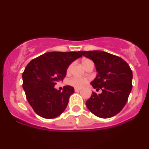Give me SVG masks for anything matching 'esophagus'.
Wrapping results in <instances>:
<instances>
[{"label":"esophagus","mask_w":149,"mask_h":149,"mask_svg":"<svg viewBox=\"0 0 149 149\" xmlns=\"http://www.w3.org/2000/svg\"><path fill=\"white\" fill-rule=\"evenodd\" d=\"M80 90V88H75V92H79Z\"/></svg>","instance_id":"1"}]
</instances>
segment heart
<instances>
[{
	"label": "heart",
	"mask_w": 149,
	"mask_h": 149,
	"mask_svg": "<svg viewBox=\"0 0 149 149\" xmlns=\"http://www.w3.org/2000/svg\"><path fill=\"white\" fill-rule=\"evenodd\" d=\"M90 62H92V61L91 60H90V59H84V60L83 61V66H84V67L87 64ZM71 66H72V64H70L69 67L67 68V70H66L67 73H69L70 71H71ZM88 79L86 78L73 77V78H71V79H69V84L70 85H71V86L75 87V88H83V86H85V85L88 83Z\"/></svg>",
	"instance_id": "heart-1"
}]
</instances>
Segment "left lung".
Listing matches in <instances>:
<instances>
[{
  "instance_id": "8db88e82",
  "label": "left lung",
  "mask_w": 149,
  "mask_h": 149,
  "mask_svg": "<svg viewBox=\"0 0 149 149\" xmlns=\"http://www.w3.org/2000/svg\"><path fill=\"white\" fill-rule=\"evenodd\" d=\"M80 54L95 63L97 75L91 85L102 90L99 95L92 92L86 107L102 118L116 116L123 109L132 88L130 67L122 58L103 51H80Z\"/></svg>"
}]
</instances>
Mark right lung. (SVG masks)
Returning a JSON list of instances; mask_svg holds the SVG:
<instances>
[{
    "mask_svg": "<svg viewBox=\"0 0 149 149\" xmlns=\"http://www.w3.org/2000/svg\"><path fill=\"white\" fill-rule=\"evenodd\" d=\"M80 57V51L47 52L32 59L26 66L22 86L36 113L51 119L64 111L74 88L67 85L61 92L54 85L63 80L69 65Z\"/></svg>",
    "mask_w": 149,
    "mask_h": 149,
    "instance_id": "obj_1",
    "label": "right lung"
}]
</instances>
